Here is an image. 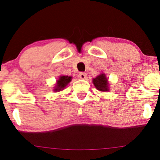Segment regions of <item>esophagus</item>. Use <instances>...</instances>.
Instances as JSON below:
<instances>
[{"mask_svg": "<svg viewBox=\"0 0 160 160\" xmlns=\"http://www.w3.org/2000/svg\"><path fill=\"white\" fill-rule=\"evenodd\" d=\"M86 78H87V75H86V73L80 72L78 75V78L81 79V80H85V79H86Z\"/></svg>", "mask_w": 160, "mask_h": 160, "instance_id": "1", "label": "esophagus"}]
</instances>
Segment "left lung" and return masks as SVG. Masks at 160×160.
Wrapping results in <instances>:
<instances>
[{"label":"left lung","instance_id":"left-lung-1","mask_svg":"<svg viewBox=\"0 0 160 160\" xmlns=\"http://www.w3.org/2000/svg\"><path fill=\"white\" fill-rule=\"evenodd\" d=\"M93 84L97 89L102 92L108 90V82L104 74H101L98 77L93 79Z\"/></svg>","mask_w":160,"mask_h":160}]
</instances>
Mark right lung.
Here are the masks:
<instances>
[{
  "label": "right lung",
  "instance_id": "1",
  "mask_svg": "<svg viewBox=\"0 0 160 160\" xmlns=\"http://www.w3.org/2000/svg\"><path fill=\"white\" fill-rule=\"evenodd\" d=\"M71 81V77L68 76H61L57 80L56 87H55L54 91L59 92L62 90L63 89H65L66 86Z\"/></svg>",
  "mask_w": 160,
  "mask_h": 160
}]
</instances>
